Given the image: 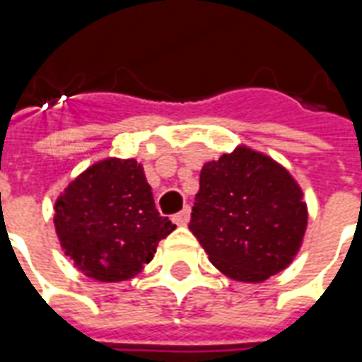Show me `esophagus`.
Listing matches in <instances>:
<instances>
[{"mask_svg":"<svg viewBox=\"0 0 362 362\" xmlns=\"http://www.w3.org/2000/svg\"><path fill=\"white\" fill-rule=\"evenodd\" d=\"M173 221L176 223V225H180V227L188 225L189 223V207H184L180 213H176V215L173 217Z\"/></svg>","mask_w":362,"mask_h":362,"instance_id":"esophagus-1","label":"esophagus"}]
</instances>
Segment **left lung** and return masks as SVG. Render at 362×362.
<instances>
[{"label": "left lung", "instance_id": "8db88e82", "mask_svg": "<svg viewBox=\"0 0 362 362\" xmlns=\"http://www.w3.org/2000/svg\"><path fill=\"white\" fill-rule=\"evenodd\" d=\"M306 221L295 178L264 153L236 147L202 168L189 230L219 272L262 283L293 262Z\"/></svg>", "mask_w": 362, "mask_h": 362}]
</instances>
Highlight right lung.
Returning <instances> with one entry per match:
<instances>
[{
	"label": "right lung",
	"mask_w": 362,
	"mask_h": 362,
	"mask_svg": "<svg viewBox=\"0 0 362 362\" xmlns=\"http://www.w3.org/2000/svg\"><path fill=\"white\" fill-rule=\"evenodd\" d=\"M54 211L66 256L103 283L137 275L153 259L158 240L176 228L157 211L135 158H104L89 166L56 199Z\"/></svg>",
	"instance_id": "add662e5"
}]
</instances>
